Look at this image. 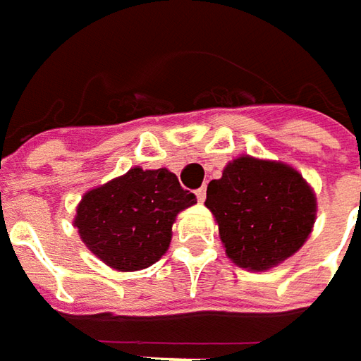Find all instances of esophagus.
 I'll use <instances>...</instances> for the list:
<instances>
[{
  "mask_svg": "<svg viewBox=\"0 0 361 361\" xmlns=\"http://www.w3.org/2000/svg\"><path fill=\"white\" fill-rule=\"evenodd\" d=\"M197 199H199V202H202L204 199H207V188L204 187L197 188Z\"/></svg>",
  "mask_w": 361,
  "mask_h": 361,
  "instance_id": "esophagus-1",
  "label": "esophagus"
}]
</instances>
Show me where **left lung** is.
Wrapping results in <instances>:
<instances>
[{"mask_svg":"<svg viewBox=\"0 0 361 361\" xmlns=\"http://www.w3.org/2000/svg\"><path fill=\"white\" fill-rule=\"evenodd\" d=\"M204 204L233 263L265 271L291 257L310 237L315 197L291 166L241 157L207 187Z\"/></svg>","mask_w":361,"mask_h":361,"instance_id":"left-lung-1","label":"left lung"}]
</instances>
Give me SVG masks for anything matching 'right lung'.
Wrapping results in <instances>:
<instances>
[{"label":"right lung","instance_id":"1","mask_svg":"<svg viewBox=\"0 0 361 361\" xmlns=\"http://www.w3.org/2000/svg\"><path fill=\"white\" fill-rule=\"evenodd\" d=\"M197 202L166 169H132L84 195L74 225L106 265L138 271L166 253L176 215Z\"/></svg>","mask_w":361,"mask_h":361}]
</instances>
